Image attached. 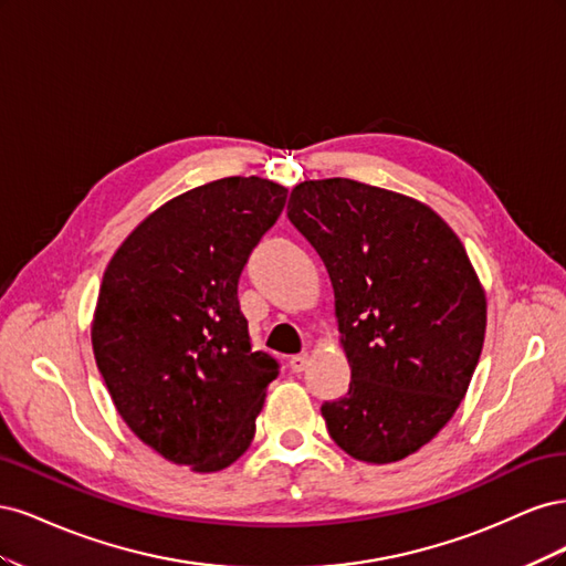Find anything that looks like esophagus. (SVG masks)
Segmentation results:
<instances>
[{"label": "esophagus", "instance_id": "obj_1", "mask_svg": "<svg viewBox=\"0 0 566 566\" xmlns=\"http://www.w3.org/2000/svg\"><path fill=\"white\" fill-rule=\"evenodd\" d=\"M306 366H310V354H300L290 358V368H293V373H302Z\"/></svg>", "mask_w": 566, "mask_h": 566}]
</instances>
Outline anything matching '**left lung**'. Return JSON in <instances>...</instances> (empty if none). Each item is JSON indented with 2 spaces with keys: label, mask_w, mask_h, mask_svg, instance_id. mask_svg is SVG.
<instances>
[{
  "label": "left lung",
  "mask_w": 566,
  "mask_h": 566,
  "mask_svg": "<svg viewBox=\"0 0 566 566\" xmlns=\"http://www.w3.org/2000/svg\"><path fill=\"white\" fill-rule=\"evenodd\" d=\"M287 217L328 269L349 391L321 416L337 447L387 465L420 451L468 394L486 293L430 205L354 179L293 188Z\"/></svg>",
  "instance_id": "obj_1"
}]
</instances>
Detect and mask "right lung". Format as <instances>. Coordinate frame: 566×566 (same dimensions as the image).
Listing matches in <instances>:
<instances>
[{
  "mask_svg": "<svg viewBox=\"0 0 566 566\" xmlns=\"http://www.w3.org/2000/svg\"><path fill=\"white\" fill-rule=\"evenodd\" d=\"M285 198L262 177L196 186L150 212L101 281L92 347L117 413L146 447L200 474L248 451L279 375L250 347L238 279Z\"/></svg>",
  "mask_w": 566,
  "mask_h": 566,
  "instance_id": "add662e5",
  "label": "right lung"
}]
</instances>
